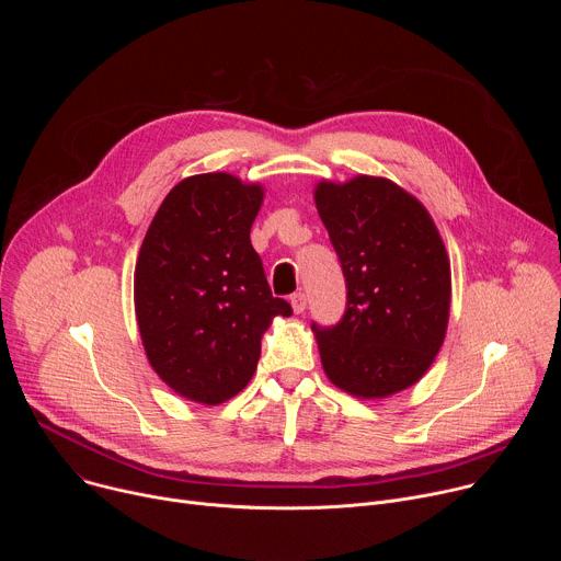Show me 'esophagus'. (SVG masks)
Listing matches in <instances>:
<instances>
[{
  "mask_svg": "<svg viewBox=\"0 0 561 561\" xmlns=\"http://www.w3.org/2000/svg\"><path fill=\"white\" fill-rule=\"evenodd\" d=\"M290 306L295 312H304L306 310V295L299 290V293H293L290 295Z\"/></svg>",
  "mask_w": 561,
  "mask_h": 561,
  "instance_id": "obj_1",
  "label": "esophagus"
}]
</instances>
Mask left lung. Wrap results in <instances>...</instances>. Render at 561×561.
Wrapping results in <instances>:
<instances>
[{
  "instance_id": "1",
  "label": "left lung",
  "mask_w": 561,
  "mask_h": 561,
  "mask_svg": "<svg viewBox=\"0 0 561 561\" xmlns=\"http://www.w3.org/2000/svg\"><path fill=\"white\" fill-rule=\"evenodd\" d=\"M314 204L346 279V310L319 327L329 379L357 397L413 386L442 348L450 264L426 208L381 178L322 182Z\"/></svg>"
}]
</instances>
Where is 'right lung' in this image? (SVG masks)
Segmentation results:
<instances>
[{
  "instance_id": "add662e5",
  "label": "right lung",
  "mask_w": 561,
  "mask_h": 561,
  "mask_svg": "<svg viewBox=\"0 0 561 561\" xmlns=\"http://www.w3.org/2000/svg\"><path fill=\"white\" fill-rule=\"evenodd\" d=\"M264 191L226 173L180 182L159 206L135 266V312L150 366L175 392L221 404L260 362L273 297L251 226Z\"/></svg>"
}]
</instances>
